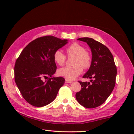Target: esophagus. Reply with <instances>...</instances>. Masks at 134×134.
I'll use <instances>...</instances> for the list:
<instances>
[{
	"instance_id": "34e87169",
	"label": "esophagus",
	"mask_w": 134,
	"mask_h": 134,
	"mask_svg": "<svg viewBox=\"0 0 134 134\" xmlns=\"http://www.w3.org/2000/svg\"><path fill=\"white\" fill-rule=\"evenodd\" d=\"M65 83H71L72 82V80H69V79H65Z\"/></svg>"
}]
</instances>
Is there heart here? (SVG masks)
<instances>
[{
    "mask_svg": "<svg viewBox=\"0 0 134 134\" xmlns=\"http://www.w3.org/2000/svg\"><path fill=\"white\" fill-rule=\"evenodd\" d=\"M68 57L74 56L72 60L73 66H67L61 68L58 73L69 80H72L82 72L83 67L85 69H89L92 64V56L85 47L77 42L70 45L66 48ZM54 60L59 65H63L66 60V56L63 52L57 49L54 52Z\"/></svg>",
    "mask_w": 134,
    "mask_h": 134,
    "instance_id": "1",
    "label": "heart"
}]
</instances>
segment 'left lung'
<instances>
[{
    "instance_id": "left-lung-1",
    "label": "left lung",
    "mask_w": 134,
    "mask_h": 134,
    "mask_svg": "<svg viewBox=\"0 0 134 134\" xmlns=\"http://www.w3.org/2000/svg\"><path fill=\"white\" fill-rule=\"evenodd\" d=\"M77 40L87 42L91 48L92 64L83 77L93 80H91V84L79 81L81 89L76 93V98L84 107L94 108L105 102L114 89L116 67L112 54L105 45L91 38H80Z\"/></svg>"
}]
</instances>
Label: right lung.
Here are the masks:
<instances>
[{"mask_svg": "<svg viewBox=\"0 0 134 134\" xmlns=\"http://www.w3.org/2000/svg\"><path fill=\"white\" fill-rule=\"evenodd\" d=\"M67 43L51 35L33 40L16 59L14 68L15 83L24 99L35 107H42L53 102L64 85L62 77H51L57 66L54 52ZM51 77L44 81L48 76Z\"/></svg>", "mask_w": 134, "mask_h": 134, "instance_id": "1", "label": "right lung"}]
</instances>
